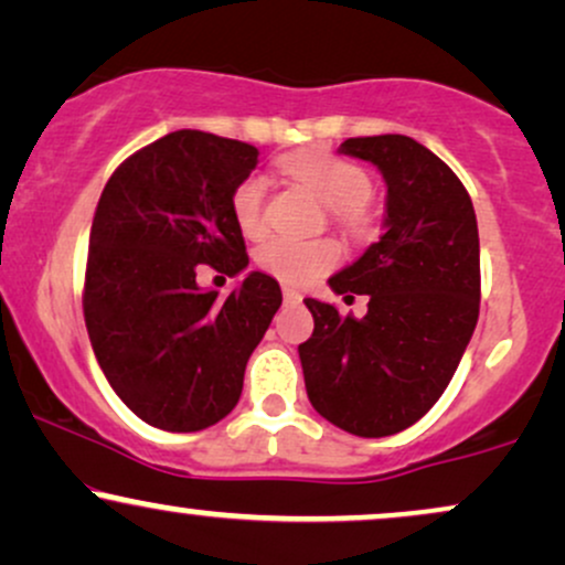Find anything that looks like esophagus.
Wrapping results in <instances>:
<instances>
[{"label":"esophagus","instance_id":"esophagus-1","mask_svg":"<svg viewBox=\"0 0 565 565\" xmlns=\"http://www.w3.org/2000/svg\"><path fill=\"white\" fill-rule=\"evenodd\" d=\"M302 302V295L297 289H284V305H300Z\"/></svg>","mask_w":565,"mask_h":565}]
</instances>
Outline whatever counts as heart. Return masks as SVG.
<instances>
[{"label": "heart", "mask_w": 565, "mask_h": 565, "mask_svg": "<svg viewBox=\"0 0 565 565\" xmlns=\"http://www.w3.org/2000/svg\"><path fill=\"white\" fill-rule=\"evenodd\" d=\"M278 167L297 185L313 193L323 206H329V215L342 231H348L350 236H364L369 228L366 201L372 196V178L364 167L329 151L289 153L278 161ZM231 215L246 238L263 236L268 217H265V180L260 174H246L233 188ZM255 260L276 281L302 287L334 268L340 260V246L329 238L300 242V238L278 236L268 238L257 249Z\"/></svg>", "instance_id": "b5f03b06"}]
</instances>
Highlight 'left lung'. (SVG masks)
<instances>
[{"mask_svg": "<svg viewBox=\"0 0 565 565\" xmlns=\"http://www.w3.org/2000/svg\"><path fill=\"white\" fill-rule=\"evenodd\" d=\"M342 153L372 161L387 185L385 233L329 278L337 295L369 297L364 319L308 297L305 391L323 419L364 438L406 430L446 391L481 305V246L459 178L406 135L348 138Z\"/></svg>", "mask_w": 565, "mask_h": 565, "instance_id": "1", "label": "left lung"}]
</instances>
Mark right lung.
I'll return each mask as SVG.
<instances>
[{
    "label": "right lung",
    "mask_w": 565,
    "mask_h": 565,
    "mask_svg": "<svg viewBox=\"0 0 565 565\" xmlns=\"http://www.w3.org/2000/svg\"><path fill=\"white\" fill-rule=\"evenodd\" d=\"M257 148L178 129L132 153L97 201L84 321L108 385L142 423L196 433L238 404L252 350L281 308L276 278L252 270L231 291L196 284L199 265H249L231 193Z\"/></svg>",
    "instance_id": "obj_1"
}]
</instances>
